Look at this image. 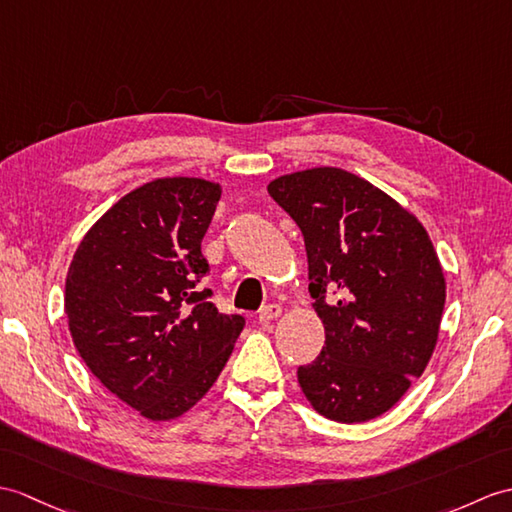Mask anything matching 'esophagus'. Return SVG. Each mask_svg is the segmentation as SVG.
I'll use <instances>...</instances> for the list:
<instances>
[{
	"label": "esophagus",
	"mask_w": 512,
	"mask_h": 512,
	"mask_svg": "<svg viewBox=\"0 0 512 512\" xmlns=\"http://www.w3.org/2000/svg\"><path fill=\"white\" fill-rule=\"evenodd\" d=\"M279 316H281V307L275 305V303L261 307V312H259V320H261V323H270V320H275V318H279Z\"/></svg>",
	"instance_id": "obj_1"
}]
</instances>
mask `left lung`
Returning <instances> with one entry per match:
<instances>
[{
  "label": "left lung",
  "instance_id": "obj_1",
  "mask_svg": "<svg viewBox=\"0 0 512 512\" xmlns=\"http://www.w3.org/2000/svg\"><path fill=\"white\" fill-rule=\"evenodd\" d=\"M299 224L325 347L299 366L305 399L323 417H382L421 377L436 349L445 275L412 211L340 168L283 174L268 183Z\"/></svg>",
  "mask_w": 512,
  "mask_h": 512
}]
</instances>
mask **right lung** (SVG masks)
I'll list each match as a JSON object with an SVG mask.
<instances>
[{"label":"right lung","mask_w":512,"mask_h":512,"mask_svg":"<svg viewBox=\"0 0 512 512\" xmlns=\"http://www.w3.org/2000/svg\"><path fill=\"white\" fill-rule=\"evenodd\" d=\"M220 183L154 178L122 196L82 237L65 281L80 358L104 388L150 421L183 417L207 395L244 329L220 314L200 253Z\"/></svg>","instance_id":"add662e5"}]
</instances>
